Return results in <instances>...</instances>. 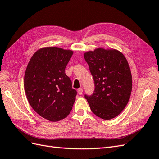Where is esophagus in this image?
Here are the masks:
<instances>
[{"label":"esophagus","instance_id":"1","mask_svg":"<svg viewBox=\"0 0 159 159\" xmlns=\"http://www.w3.org/2000/svg\"><path fill=\"white\" fill-rule=\"evenodd\" d=\"M83 89H82V88H79V89H78V91H77V92H78V94L79 95H82V93H83Z\"/></svg>","mask_w":159,"mask_h":159}]
</instances>
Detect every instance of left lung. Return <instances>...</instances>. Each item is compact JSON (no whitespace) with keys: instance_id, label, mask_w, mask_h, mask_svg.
I'll use <instances>...</instances> for the list:
<instances>
[{"instance_id":"8db88e82","label":"left lung","mask_w":159,"mask_h":159,"mask_svg":"<svg viewBox=\"0 0 159 159\" xmlns=\"http://www.w3.org/2000/svg\"><path fill=\"white\" fill-rule=\"evenodd\" d=\"M93 77L95 90L84 95L92 112L103 120L118 116L128 104L132 80L128 61L116 50L97 48L84 54Z\"/></svg>"}]
</instances>
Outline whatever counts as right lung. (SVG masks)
<instances>
[{"mask_svg":"<svg viewBox=\"0 0 159 159\" xmlns=\"http://www.w3.org/2000/svg\"><path fill=\"white\" fill-rule=\"evenodd\" d=\"M73 52L57 47L39 49L31 57L24 77L28 102L34 111L51 121L70 113L77 94L64 70Z\"/></svg>","mask_w":159,"mask_h":159,"instance_id":"add662e5","label":"right lung"}]
</instances>
